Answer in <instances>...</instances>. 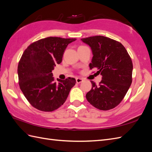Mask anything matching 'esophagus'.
Wrapping results in <instances>:
<instances>
[{
    "mask_svg": "<svg viewBox=\"0 0 152 152\" xmlns=\"http://www.w3.org/2000/svg\"><path fill=\"white\" fill-rule=\"evenodd\" d=\"M82 81H83V79H81V78L78 77L76 79V82H77V84H80V82H82Z\"/></svg>",
    "mask_w": 152,
    "mask_h": 152,
    "instance_id": "34e87169",
    "label": "esophagus"
}]
</instances>
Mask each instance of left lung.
Masks as SVG:
<instances>
[{
  "mask_svg": "<svg viewBox=\"0 0 152 152\" xmlns=\"http://www.w3.org/2000/svg\"><path fill=\"white\" fill-rule=\"evenodd\" d=\"M91 48L93 57L91 70L98 69L102 75L98 85L91 81L86 99L95 108L109 110L120 104L132 83V62L127 50L117 40L97 35L81 39Z\"/></svg>",
  "mask_w": 152,
  "mask_h": 152,
  "instance_id": "1",
  "label": "left lung"
}]
</instances>
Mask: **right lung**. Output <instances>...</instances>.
Listing matches in <instances>:
<instances>
[{
  "mask_svg": "<svg viewBox=\"0 0 152 152\" xmlns=\"http://www.w3.org/2000/svg\"><path fill=\"white\" fill-rule=\"evenodd\" d=\"M76 39L49 37L28 45L18 63L20 87L30 104L42 112L61 107L75 86L74 78L54 81L52 70L60 64L67 45Z\"/></svg>",
  "mask_w": 152,
  "mask_h": 152,
  "instance_id": "add662e5",
  "label": "right lung"
}]
</instances>
